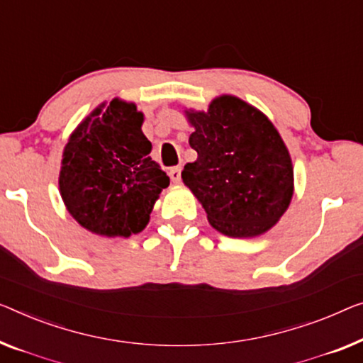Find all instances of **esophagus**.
<instances>
[{
  "label": "esophagus",
  "mask_w": 363,
  "mask_h": 363,
  "mask_svg": "<svg viewBox=\"0 0 363 363\" xmlns=\"http://www.w3.org/2000/svg\"><path fill=\"white\" fill-rule=\"evenodd\" d=\"M169 176H171V181L174 182V184L181 182V167H179V166H176V167H171V171H169Z\"/></svg>",
  "instance_id": "obj_1"
}]
</instances>
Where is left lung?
I'll list each match as a JSON object with an SVG mask.
<instances>
[{
	"mask_svg": "<svg viewBox=\"0 0 363 363\" xmlns=\"http://www.w3.org/2000/svg\"><path fill=\"white\" fill-rule=\"evenodd\" d=\"M196 128L189 145L197 160L182 181L208 223L231 238H254L280 220L294 196V166L274 123L240 97L223 94L207 112L186 111Z\"/></svg>",
	"mask_w": 363,
	"mask_h": 363,
	"instance_id": "1",
	"label": "left lung"
}]
</instances>
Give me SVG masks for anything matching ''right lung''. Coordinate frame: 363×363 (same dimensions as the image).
Wrapping results in <instances>:
<instances>
[{
    "label": "right lung",
    "mask_w": 363,
    "mask_h": 363,
    "mask_svg": "<svg viewBox=\"0 0 363 363\" xmlns=\"http://www.w3.org/2000/svg\"><path fill=\"white\" fill-rule=\"evenodd\" d=\"M133 102L112 99L89 113L63 150L60 194L69 215L101 236L137 235L169 177L151 160Z\"/></svg>",
    "instance_id": "add662e5"
}]
</instances>
